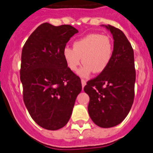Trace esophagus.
<instances>
[{"mask_svg": "<svg viewBox=\"0 0 153 153\" xmlns=\"http://www.w3.org/2000/svg\"><path fill=\"white\" fill-rule=\"evenodd\" d=\"M81 82H82V88H83L85 85H86V81H85V79H82Z\"/></svg>", "mask_w": 153, "mask_h": 153, "instance_id": "34e87169", "label": "esophagus"}]
</instances>
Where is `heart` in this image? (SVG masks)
I'll list each match as a JSON object with an SVG mask.
<instances>
[{
	"mask_svg": "<svg viewBox=\"0 0 153 153\" xmlns=\"http://www.w3.org/2000/svg\"><path fill=\"white\" fill-rule=\"evenodd\" d=\"M112 55L111 38L96 33L75 41L73 48L65 47L63 50L64 61L71 71L75 72L82 62L85 64L79 71L81 77H88L92 72L100 74L105 71L111 63Z\"/></svg>",
	"mask_w": 153,
	"mask_h": 153,
	"instance_id": "1",
	"label": "heart"
}]
</instances>
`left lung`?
Here are the masks:
<instances>
[{
	"label": "left lung",
	"instance_id": "1",
	"mask_svg": "<svg viewBox=\"0 0 153 153\" xmlns=\"http://www.w3.org/2000/svg\"><path fill=\"white\" fill-rule=\"evenodd\" d=\"M114 39L112 59L105 71L87 82L89 115L100 127L121 123L130 112L134 97L136 72L134 50L123 32L111 25H101Z\"/></svg>",
	"mask_w": 153,
	"mask_h": 153
}]
</instances>
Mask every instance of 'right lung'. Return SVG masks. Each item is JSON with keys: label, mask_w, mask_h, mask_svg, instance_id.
I'll list each match as a JSON object with an SVG mask.
<instances>
[{"label": "right lung", "mask_w": 153, "mask_h": 153, "mask_svg": "<svg viewBox=\"0 0 153 153\" xmlns=\"http://www.w3.org/2000/svg\"><path fill=\"white\" fill-rule=\"evenodd\" d=\"M79 30L71 25H40L25 43L21 56L23 101L42 128L56 130L68 123L82 90L79 76L68 68L63 50Z\"/></svg>", "instance_id": "right-lung-1"}]
</instances>
